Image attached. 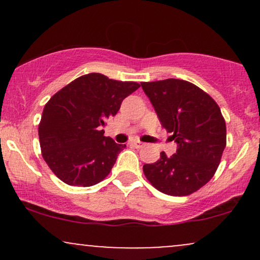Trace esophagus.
<instances>
[{"label": "esophagus", "instance_id": "obj_1", "mask_svg": "<svg viewBox=\"0 0 260 260\" xmlns=\"http://www.w3.org/2000/svg\"><path fill=\"white\" fill-rule=\"evenodd\" d=\"M132 145H133V147H136V148H143L145 144H144V143L139 142V140H134V142H132Z\"/></svg>", "mask_w": 260, "mask_h": 260}]
</instances>
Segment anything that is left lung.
<instances>
[{
  "label": "left lung",
  "mask_w": 260,
  "mask_h": 260,
  "mask_svg": "<svg viewBox=\"0 0 260 260\" xmlns=\"http://www.w3.org/2000/svg\"><path fill=\"white\" fill-rule=\"evenodd\" d=\"M161 126L177 144L176 154L164 151L143 166L145 177L160 192L183 197L211 180L226 147V123L210 95L187 80L170 78L140 83Z\"/></svg>",
  "instance_id": "left-lung-1"
}]
</instances>
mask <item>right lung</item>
I'll return each mask as SVG.
<instances>
[{"label": "right lung", "mask_w": 260, "mask_h": 260, "mask_svg": "<svg viewBox=\"0 0 260 260\" xmlns=\"http://www.w3.org/2000/svg\"><path fill=\"white\" fill-rule=\"evenodd\" d=\"M136 82L89 73L56 92L44 107L39 139L44 160L70 186L90 187L106 177L126 148L104 136L107 118L139 88Z\"/></svg>", "instance_id": "1"}]
</instances>
